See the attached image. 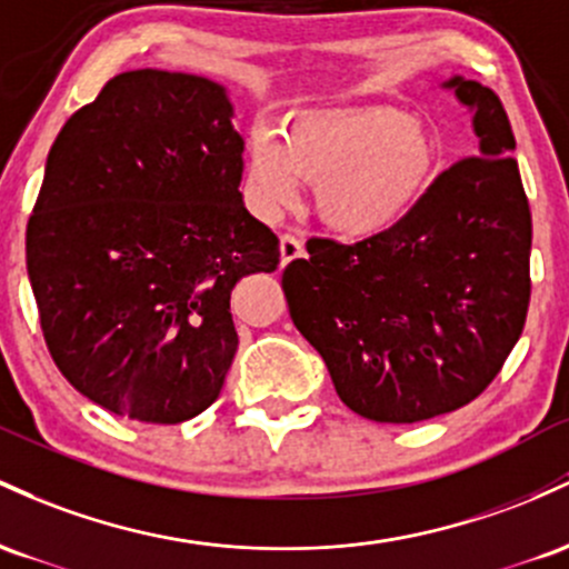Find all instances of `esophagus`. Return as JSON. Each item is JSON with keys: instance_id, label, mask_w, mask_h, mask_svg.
Segmentation results:
<instances>
[{"instance_id": "obj_1", "label": "esophagus", "mask_w": 569, "mask_h": 569, "mask_svg": "<svg viewBox=\"0 0 569 569\" xmlns=\"http://www.w3.org/2000/svg\"><path fill=\"white\" fill-rule=\"evenodd\" d=\"M298 258H303V241L296 239V236L284 233L282 239H279V260H282V266H287Z\"/></svg>"}]
</instances>
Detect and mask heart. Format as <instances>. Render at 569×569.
I'll return each mask as SVG.
<instances>
[{
    "label": "heart",
    "mask_w": 569,
    "mask_h": 569,
    "mask_svg": "<svg viewBox=\"0 0 569 569\" xmlns=\"http://www.w3.org/2000/svg\"><path fill=\"white\" fill-rule=\"evenodd\" d=\"M438 147L419 120L395 107L301 112L282 137L252 133L247 193L260 214L296 207L303 182L317 184L315 207L341 239L368 241L406 220L432 180Z\"/></svg>",
    "instance_id": "obj_1"
}]
</instances>
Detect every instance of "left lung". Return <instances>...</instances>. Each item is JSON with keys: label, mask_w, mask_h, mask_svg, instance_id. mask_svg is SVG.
<instances>
[{"label": "left lung", "mask_w": 569, "mask_h": 569, "mask_svg": "<svg viewBox=\"0 0 569 569\" xmlns=\"http://www.w3.org/2000/svg\"><path fill=\"white\" fill-rule=\"evenodd\" d=\"M473 114L476 156L446 169L398 228L357 244L309 239L282 290L338 398L370 422L468 406L525 330L532 214L495 91L443 82Z\"/></svg>", "instance_id": "left-lung-1"}]
</instances>
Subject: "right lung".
<instances>
[{
	"label": "right lung",
	"mask_w": 569,
	"mask_h": 569,
	"mask_svg": "<svg viewBox=\"0 0 569 569\" xmlns=\"http://www.w3.org/2000/svg\"><path fill=\"white\" fill-rule=\"evenodd\" d=\"M226 88L133 69L63 123L27 228L50 357L96 406L180 425L220 395L231 292L277 271L279 239L239 193L244 139Z\"/></svg>",
	"instance_id": "right-lung-1"
}]
</instances>
